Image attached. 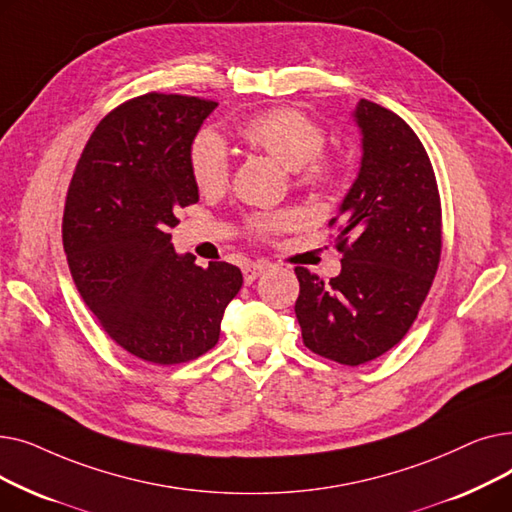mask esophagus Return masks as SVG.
<instances>
[{"instance_id":"34e87169","label":"esophagus","mask_w":512,"mask_h":512,"mask_svg":"<svg viewBox=\"0 0 512 512\" xmlns=\"http://www.w3.org/2000/svg\"><path fill=\"white\" fill-rule=\"evenodd\" d=\"M267 265L265 263H249L242 267V276H245V284H253L261 274H265Z\"/></svg>"}]
</instances>
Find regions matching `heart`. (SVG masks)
Segmentation results:
<instances>
[{"label":"heart","mask_w":512,"mask_h":512,"mask_svg":"<svg viewBox=\"0 0 512 512\" xmlns=\"http://www.w3.org/2000/svg\"><path fill=\"white\" fill-rule=\"evenodd\" d=\"M240 137L247 145L259 149L276 159L290 172H299L305 184H330L338 178V166L334 161L321 157L326 145V134L307 114L278 107L249 118L240 126ZM188 164L195 184L203 193H218L228 184L230 157L224 141L215 132H199ZM290 222L288 213L259 215L253 220V228L259 234H272Z\"/></svg>","instance_id":"1"}]
</instances>
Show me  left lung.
Here are the masks:
<instances>
[{
    "label": "left lung",
    "mask_w": 512,
    "mask_h": 512,
    "mask_svg": "<svg viewBox=\"0 0 512 512\" xmlns=\"http://www.w3.org/2000/svg\"><path fill=\"white\" fill-rule=\"evenodd\" d=\"M361 166L330 222H340L342 270L324 282L297 267L294 313L313 353L342 365L378 359L415 321L442 251L436 176L413 128L386 107L361 99Z\"/></svg>",
    "instance_id": "1"
}]
</instances>
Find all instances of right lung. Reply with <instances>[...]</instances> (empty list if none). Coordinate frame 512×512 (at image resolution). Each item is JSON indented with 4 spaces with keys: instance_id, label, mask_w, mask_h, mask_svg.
<instances>
[{
    "instance_id": "1",
    "label": "right lung",
    "mask_w": 512,
    "mask_h": 512,
    "mask_svg": "<svg viewBox=\"0 0 512 512\" xmlns=\"http://www.w3.org/2000/svg\"><path fill=\"white\" fill-rule=\"evenodd\" d=\"M218 103L149 93L93 130L70 180L62 238L80 297L124 351L147 363L201 357L242 286L236 265L178 255L176 209L199 201L188 153Z\"/></svg>"
}]
</instances>
